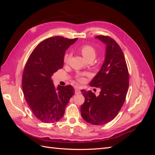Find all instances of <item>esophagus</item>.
<instances>
[{
	"mask_svg": "<svg viewBox=\"0 0 155 155\" xmlns=\"http://www.w3.org/2000/svg\"><path fill=\"white\" fill-rule=\"evenodd\" d=\"M75 93H76V94H80L81 93L80 89H79L78 87L75 88Z\"/></svg>",
	"mask_w": 155,
	"mask_h": 155,
	"instance_id": "obj_1",
	"label": "esophagus"
}]
</instances>
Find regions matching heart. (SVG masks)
Instances as JSON below:
<instances>
[{
    "label": "heart",
    "mask_w": 155,
    "mask_h": 155,
    "mask_svg": "<svg viewBox=\"0 0 155 155\" xmlns=\"http://www.w3.org/2000/svg\"><path fill=\"white\" fill-rule=\"evenodd\" d=\"M79 51L81 53L82 55L85 59H88L89 58H94L96 57V49L93 47L92 46L90 45H83L79 47ZM70 58V54L68 53H65L63 57V61L64 63H67ZM78 80L80 82L83 81V78L81 76H78L77 77Z\"/></svg>",
    "instance_id": "b5f03b06"
}]
</instances>
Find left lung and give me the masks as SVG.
<instances>
[{
    "mask_svg": "<svg viewBox=\"0 0 155 155\" xmlns=\"http://www.w3.org/2000/svg\"><path fill=\"white\" fill-rule=\"evenodd\" d=\"M96 39L106 45L105 58L101 68L90 83L100 88V95L82 90L85 102L81 107L82 118L92 125L109 123L122 107L129 84V76L124 54L118 44L109 36Z\"/></svg>",
    "mask_w": 155,
    "mask_h": 155,
    "instance_id": "obj_1",
    "label": "left lung"
}]
</instances>
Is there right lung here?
<instances>
[{
    "label": "right lung",
    "mask_w": 155,
    "mask_h": 155,
    "mask_svg": "<svg viewBox=\"0 0 155 155\" xmlns=\"http://www.w3.org/2000/svg\"><path fill=\"white\" fill-rule=\"evenodd\" d=\"M77 39L61 36L46 39L36 46L26 63L22 77L23 93L34 116L44 123L61 119L75 93L71 85L56 88L51 78L63 68L65 51Z\"/></svg>",
    "instance_id": "add662e5"
}]
</instances>
